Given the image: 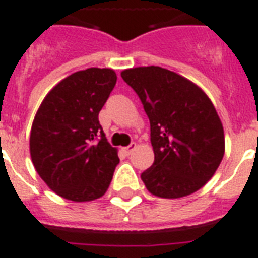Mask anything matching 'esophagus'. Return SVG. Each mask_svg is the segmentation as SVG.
<instances>
[{
  "label": "esophagus",
  "mask_w": 258,
  "mask_h": 258,
  "mask_svg": "<svg viewBox=\"0 0 258 258\" xmlns=\"http://www.w3.org/2000/svg\"><path fill=\"white\" fill-rule=\"evenodd\" d=\"M137 148V145H136V142H132L131 145H129V146H126V148H124V153L126 155H131L132 153L134 152V149Z\"/></svg>",
  "instance_id": "esophagus-1"
}]
</instances>
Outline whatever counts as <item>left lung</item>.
<instances>
[{
    "mask_svg": "<svg viewBox=\"0 0 258 258\" xmlns=\"http://www.w3.org/2000/svg\"><path fill=\"white\" fill-rule=\"evenodd\" d=\"M121 78L141 100L150 121L154 163L141 174L148 191L187 197L212 178L224 155L223 125L208 96L166 68H129Z\"/></svg>",
    "mask_w": 258,
    "mask_h": 258,
    "instance_id": "left-lung-1",
    "label": "left lung"
}]
</instances>
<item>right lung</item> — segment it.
Segmentation results:
<instances>
[{
    "label": "right lung",
    "instance_id": "1",
    "mask_svg": "<svg viewBox=\"0 0 258 258\" xmlns=\"http://www.w3.org/2000/svg\"><path fill=\"white\" fill-rule=\"evenodd\" d=\"M116 82L110 68H87L57 83L40 104L30 155L40 178L59 197L91 202L109 187L120 159L106 141L99 112Z\"/></svg>",
    "mask_w": 258,
    "mask_h": 258
}]
</instances>
